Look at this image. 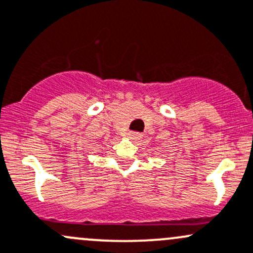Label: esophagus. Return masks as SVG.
Returning <instances> with one entry per match:
<instances>
[{
	"mask_svg": "<svg viewBox=\"0 0 253 253\" xmlns=\"http://www.w3.org/2000/svg\"><path fill=\"white\" fill-rule=\"evenodd\" d=\"M140 137H142V134L138 133V132H129L128 133V138H131V139H133V140L140 139Z\"/></svg>",
	"mask_w": 253,
	"mask_h": 253,
	"instance_id": "1",
	"label": "esophagus"
}]
</instances>
